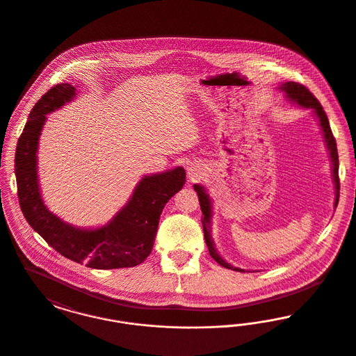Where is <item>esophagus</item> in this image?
Listing matches in <instances>:
<instances>
[{
    "label": "esophagus",
    "instance_id": "34e87169",
    "mask_svg": "<svg viewBox=\"0 0 356 356\" xmlns=\"http://www.w3.org/2000/svg\"><path fill=\"white\" fill-rule=\"evenodd\" d=\"M188 175H189L191 180H195V179H197V176H199L197 170H196L195 167H191V168H188Z\"/></svg>",
    "mask_w": 356,
    "mask_h": 356
}]
</instances>
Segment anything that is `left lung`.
Instances as JSON below:
<instances>
[{"mask_svg":"<svg viewBox=\"0 0 356 356\" xmlns=\"http://www.w3.org/2000/svg\"><path fill=\"white\" fill-rule=\"evenodd\" d=\"M282 90L286 92L288 97L292 100V102H296L299 105L305 106V108H312L316 113V116L319 118L321 121V127H322L323 134H324V140H325V144H327V148L330 151L331 154V161H332V177H334V181H335V188H337V199H335V205H338L339 203V189H340V184H339V156H338V148H337V140L332 135V131H331V127H330V122H328V118L323 109L321 102H318V99L305 88V85L299 84V83H293V81H288L286 84L280 86ZM195 191L197 192V197H199V203H200V208H202V212H203L204 218L202 219L203 222V231H204V238H205V243H207V247H208V251L209 254L213 257V260H216L220 266H222L224 268H228V270H232V271L244 272L240 268L236 267H232L231 264L225 263L222 259H221L218 251L215 250V245H213V240L211 236V229H209V222H211V202H209V197L208 195L205 193L203 186H195Z\"/></svg>","mask_w":356,"mask_h":356,"instance_id":"1","label":"left lung"}]
</instances>
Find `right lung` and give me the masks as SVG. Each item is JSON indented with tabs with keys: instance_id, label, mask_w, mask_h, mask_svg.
<instances>
[{
	"instance_id": "obj_1",
	"label": "right lung",
	"mask_w": 356,
	"mask_h": 356,
	"mask_svg": "<svg viewBox=\"0 0 356 356\" xmlns=\"http://www.w3.org/2000/svg\"><path fill=\"white\" fill-rule=\"evenodd\" d=\"M68 83L51 88L35 102L16 148L18 202L29 225L51 248L70 260L96 270L136 267L152 252L160 215L170 197L186 183V170L145 176L128 204L109 224L80 229L60 220L42 203L37 181V145L45 115L74 96Z\"/></svg>"
}]
</instances>
